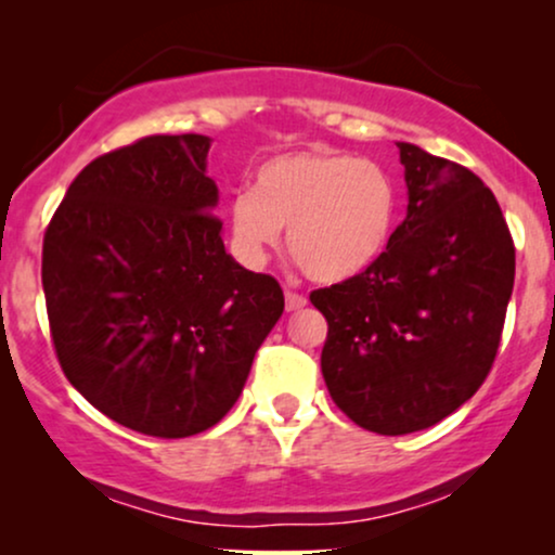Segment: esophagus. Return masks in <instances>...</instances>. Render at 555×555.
I'll return each instance as SVG.
<instances>
[{"mask_svg": "<svg viewBox=\"0 0 555 555\" xmlns=\"http://www.w3.org/2000/svg\"><path fill=\"white\" fill-rule=\"evenodd\" d=\"M284 297H286V310H299V308H305V305H308V297L299 295V292L286 289Z\"/></svg>", "mask_w": 555, "mask_h": 555, "instance_id": "obj_1", "label": "esophagus"}]
</instances>
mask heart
Returning <instances> with one entry per match:
<instances>
[{
    "mask_svg": "<svg viewBox=\"0 0 555 555\" xmlns=\"http://www.w3.org/2000/svg\"><path fill=\"white\" fill-rule=\"evenodd\" d=\"M399 211L393 177L341 151H297L266 162L256 188L229 206L237 256L263 266L286 227V245L318 284L360 276L384 256Z\"/></svg>",
    "mask_w": 555,
    "mask_h": 555,
    "instance_id": "1",
    "label": "heart"
}]
</instances>
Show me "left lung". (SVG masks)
Listing matches in <instances>:
<instances>
[{
	"instance_id": "1",
	"label": "left lung",
	"mask_w": 555,
	"mask_h": 555,
	"mask_svg": "<svg viewBox=\"0 0 555 555\" xmlns=\"http://www.w3.org/2000/svg\"><path fill=\"white\" fill-rule=\"evenodd\" d=\"M410 203L360 276L310 292L328 323L321 371L360 428L404 436L460 410L493 367L514 289L499 201L462 164L397 143Z\"/></svg>"
}]
</instances>
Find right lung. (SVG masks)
Here are the masks:
<instances>
[{
  "label": "right lung",
  "mask_w": 555,
  "mask_h": 555,
  "mask_svg": "<svg viewBox=\"0 0 555 555\" xmlns=\"http://www.w3.org/2000/svg\"><path fill=\"white\" fill-rule=\"evenodd\" d=\"M208 149L184 132L93 158L43 234L56 360L95 410L143 436L219 423L284 310L276 279L224 250Z\"/></svg>",
  "instance_id": "1"
}]
</instances>
